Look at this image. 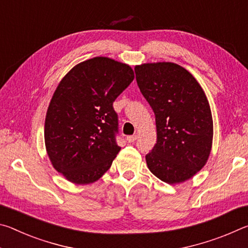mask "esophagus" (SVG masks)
I'll return each mask as SVG.
<instances>
[{
	"label": "esophagus",
	"instance_id": "obj_1",
	"mask_svg": "<svg viewBox=\"0 0 248 248\" xmlns=\"http://www.w3.org/2000/svg\"><path fill=\"white\" fill-rule=\"evenodd\" d=\"M138 139V137H137V134H133V136H129V137H127V141L129 142V143H132V142H134Z\"/></svg>",
	"mask_w": 248,
	"mask_h": 248
}]
</instances>
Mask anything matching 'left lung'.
<instances>
[{
  "mask_svg": "<svg viewBox=\"0 0 248 248\" xmlns=\"http://www.w3.org/2000/svg\"><path fill=\"white\" fill-rule=\"evenodd\" d=\"M136 78L155 115L157 141L145 159L151 173L170 185L184 183L207 163L213 120L203 90L171 62L137 65Z\"/></svg>",
  "mask_w": 248,
  "mask_h": 248,
  "instance_id": "obj_1",
  "label": "left lung"
}]
</instances>
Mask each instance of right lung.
<instances>
[{"instance_id":"1","label":"right lung","mask_w":248,"mask_h":248,"mask_svg":"<svg viewBox=\"0 0 248 248\" xmlns=\"http://www.w3.org/2000/svg\"><path fill=\"white\" fill-rule=\"evenodd\" d=\"M133 78L130 65L96 57L59 83L46 115L45 144L54 170L69 182L92 184L110 169L120 151L112 103Z\"/></svg>"}]
</instances>
